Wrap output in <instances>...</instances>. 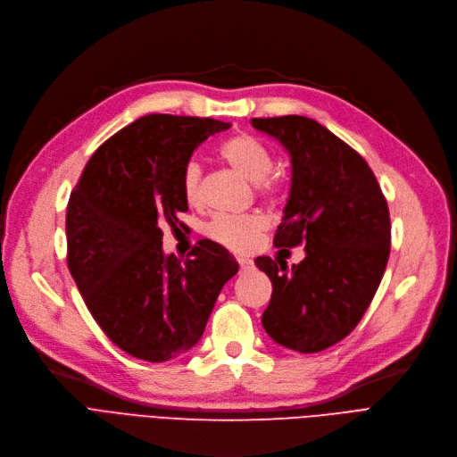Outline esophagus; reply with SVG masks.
Returning a JSON list of instances; mask_svg holds the SVG:
<instances>
[{"instance_id":"esophagus-1","label":"esophagus","mask_w":457,"mask_h":457,"mask_svg":"<svg viewBox=\"0 0 457 457\" xmlns=\"http://www.w3.org/2000/svg\"><path fill=\"white\" fill-rule=\"evenodd\" d=\"M237 264H240V271L245 273V271H251L253 270V260L249 258H244V256H237Z\"/></svg>"}]
</instances>
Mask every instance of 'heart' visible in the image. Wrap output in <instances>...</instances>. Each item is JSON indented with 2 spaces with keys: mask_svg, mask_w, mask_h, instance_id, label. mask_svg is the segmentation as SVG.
I'll list each match as a JSON object with an SVG mask.
<instances>
[{
  "mask_svg": "<svg viewBox=\"0 0 457 457\" xmlns=\"http://www.w3.org/2000/svg\"><path fill=\"white\" fill-rule=\"evenodd\" d=\"M220 158L240 172L245 179L256 182V193L268 203H277L287 193V182L278 172H273V156L270 148L249 134H236L217 148ZM180 189L189 206L203 203V169L195 160H187L180 172ZM266 228V220L260 213L245 215H215L204 232L230 251H249L254 247L258 236Z\"/></svg>",
  "mask_w": 457,
  "mask_h": 457,
  "instance_id": "1",
  "label": "heart"
}]
</instances>
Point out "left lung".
<instances>
[{
    "label": "left lung",
    "mask_w": 457,
    "mask_h": 457,
    "mask_svg": "<svg viewBox=\"0 0 457 457\" xmlns=\"http://www.w3.org/2000/svg\"><path fill=\"white\" fill-rule=\"evenodd\" d=\"M251 124L292 156L290 199L273 244L307 253L292 271L282 258L254 260L273 285L262 325L277 344L318 353L357 328L378 292L390 253L386 199L359 152L320 122L285 115Z\"/></svg>",
    "instance_id": "8db88e82"
}]
</instances>
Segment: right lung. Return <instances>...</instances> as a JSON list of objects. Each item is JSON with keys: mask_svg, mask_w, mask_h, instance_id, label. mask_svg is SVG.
I'll return each instance as SVG.
<instances>
[{"mask_svg": "<svg viewBox=\"0 0 457 457\" xmlns=\"http://www.w3.org/2000/svg\"><path fill=\"white\" fill-rule=\"evenodd\" d=\"M228 122L146 115L102 143L67 206V262L87 309L115 345L163 362L191 350L237 262L203 240L189 258L163 254L162 227L187 212L180 172Z\"/></svg>", "mask_w": 457, "mask_h": 457, "instance_id": "right-lung-1", "label": "right lung"}]
</instances>
